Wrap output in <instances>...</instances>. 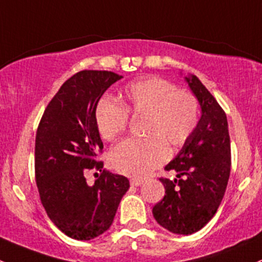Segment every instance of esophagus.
Returning a JSON list of instances; mask_svg holds the SVG:
<instances>
[{
    "label": "esophagus",
    "mask_w": 262,
    "mask_h": 262,
    "mask_svg": "<svg viewBox=\"0 0 262 262\" xmlns=\"http://www.w3.org/2000/svg\"><path fill=\"white\" fill-rule=\"evenodd\" d=\"M130 183H131L132 187H139V185H141L142 183H144V180L137 179V178H132V179L130 180Z\"/></svg>",
    "instance_id": "34e87169"
}]
</instances>
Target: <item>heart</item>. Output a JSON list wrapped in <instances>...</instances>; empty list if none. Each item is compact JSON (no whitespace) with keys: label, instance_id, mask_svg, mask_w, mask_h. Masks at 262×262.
I'll return each mask as SVG.
<instances>
[{"label":"heart","instance_id":"b5f03b06","mask_svg":"<svg viewBox=\"0 0 262 262\" xmlns=\"http://www.w3.org/2000/svg\"><path fill=\"white\" fill-rule=\"evenodd\" d=\"M128 116L144 117V140H126L111 152L116 171L134 178L146 177L168 158V146L177 149L191 136L199 120L196 97L188 90L159 77L135 80L120 93V104L103 97L94 111L99 135L113 141L127 128Z\"/></svg>","mask_w":262,"mask_h":262}]
</instances>
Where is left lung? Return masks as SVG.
I'll return each instance as SVG.
<instances>
[{"instance_id":"1","label":"left lung","mask_w":262,"mask_h":262,"mask_svg":"<svg viewBox=\"0 0 262 262\" xmlns=\"http://www.w3.org/2000/svg\"><path fill=\"white\" fill-rule=\"evenodd\" d=\"M201 104L195 130L165 166L178 179L160 178L164 198L152 208L154 218L172 233L191 234L203 228L217 212L231 171V142L226 113L195 75L185 77Z\"/></svg>"}]
</instances>
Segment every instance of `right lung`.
I'll list each match as a JSON object with an SVG mask.
<instances>
[{"label": "right lung", "mask_w": 262, "mask_h": 262, "mask_svg": "<svg viewBox=\"0 0 262 262\" xmlns=\"http://www.w3.org/2000/svg\"><path fill=\"white\" fill-rule=\"evenodd\" d=\"M122 75L82 71L69 78L45 108L35 139V179L51 222L74 239L98 237L111 227L130 188L126 177L102 170L103 142L94 111L102 94ZM102 172L92 187L85 174Z\"/></svg>", "instance_id": "obj_1"}]
</instances>
